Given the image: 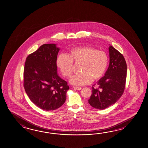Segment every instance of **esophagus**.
<instances>
[{"label":"esophagus","mask_w":148,"mask_h":148,"mask_svg":"<svg viewBox=\"0 0 148 148\" xmlns=\"http://www.w3.org/2000/svg\"><path fill=\"white\" fill-rule=\"evenodd\" d=\"M73 88L75 89V90H81L82 88V87H74Z\"/></svg>","instance_id":"obj_1"}]
</instances>
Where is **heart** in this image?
Segmentation results:
<instances>
[{"label": "heart", "mask_w": 148, "mask_h": 148, "mask_svg": "<svg viewBox=\"0 0 148 148\" xmlns=\"http://www.w3.org/2000/svg\"><path fill=\"white\" fill-rule=\"evenodd\" d=\"M108 56L105 52L89 46L73 48L66 55L61 54L57 60V65L63 76L69 77L72 74L73 62L82 63L80 74L73 75L70 83L73 85L83 86L92 80L100 79L106 70Z\"/></svg>", "instance_id": "heart-1"}]
</instances>
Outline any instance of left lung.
<instances>
[{
	"label": "left lung",
	"instance_id": "left-lung-1",
	"mask_svg": "<svg viewBox=\"0 0 148 148\" xmlns=\"http://www.w3.org/2000/svg\"><path fill=\"white\" fill-rule=\"evenodd\" d=\"M110 62L103 77L92 87L88 103L94 108L103 110L116 102L124 91L127 64L123 56L114 47H109ZM95 85H93L95 86Z\"/></svg>",
	"mask_w": 148,
	"mask_h": 148
}]
</instances>
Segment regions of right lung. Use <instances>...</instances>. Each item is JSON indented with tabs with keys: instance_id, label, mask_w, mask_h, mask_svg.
I'll return each mask as SVG.
<instances>
[{
	"instance_id": "obj_1",
	"label": "right lung",
	"mask_w": 148,
	"mask_h": 148,
	"mask_svg": "<svg viewBox=\"0 0 148 148\" xmlns=\"http://www.w3.org/2000/svg\"><path fill=\"white\" fill-rule=\"evenodd\" d=\"M60 48L42 45L27 57L24 69V87L31 101L45 111L58 109L65 102L69 89L58 75L57 59Z\"/></svg>"
}]
</instances>
